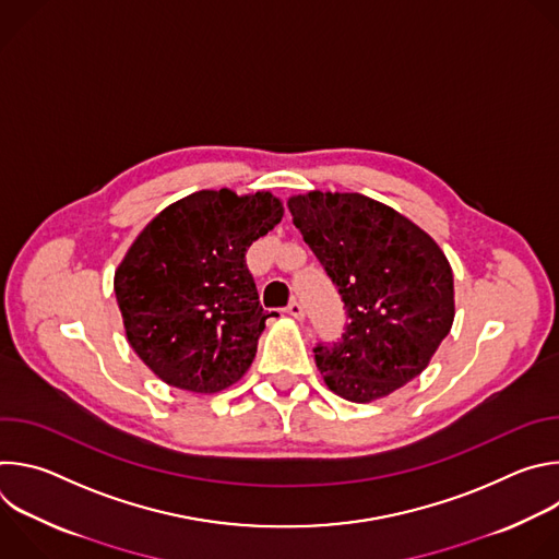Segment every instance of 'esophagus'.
I'll return each instance as SVG.
<instances>
[{
	"label": "esophagus",
	"instance_id": "obj_1",
	"mask_svg": "<svg viewBox=\"0 0 559 559\" xmlns=\"http://www.w3.org/2000/svg\"><path fill=\"white\" fill-rule=\"evenodd\" d=\"M285 313H287V316H292V318H296V321H300V318L305 316L302 305H300L298 300H292V302L285 307Z\"/></svg>",
	"mask_w": 559,
	"mask_h": 559
}]
</instances>
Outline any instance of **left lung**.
I'll return each mask as SVG.
<instances>
[{
    "label": "left lung",
    "mask_w": 559,
    "mask_h": 559,
    "mask_svg": "<svg viewBox=\"0 0 559 559\" xmlns=\"http://www.w3.org/2000/svg\"><path fill=\"white\" fill-rule=\"evenodd\" d=\"M294 225L345 302L338 343L313 347L328 386L371 403L423 373L453 325V272L433 238L358 192L287 201Z\"/></svg>",
    "instance_id": "1"
}]
</instances>
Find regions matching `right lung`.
<instances>
[{
    "instance_id": "1",
    "label": "right lung",
    "mask_w": 559,
    "mask_h": 559,
    "mask_svg": "<svg viewBox=\"0 0 559 559\" xmlns=\"http://www.w3.org/2000/svg\"><path fill=\"white\" fill-rule=\"evenodd\" d=\"M283 218L270 192L201 190L158 212L115 274L130 347L164 382L216 393L241 378L265 321L246 252Z\"/></svg>"
}]
</instances>
